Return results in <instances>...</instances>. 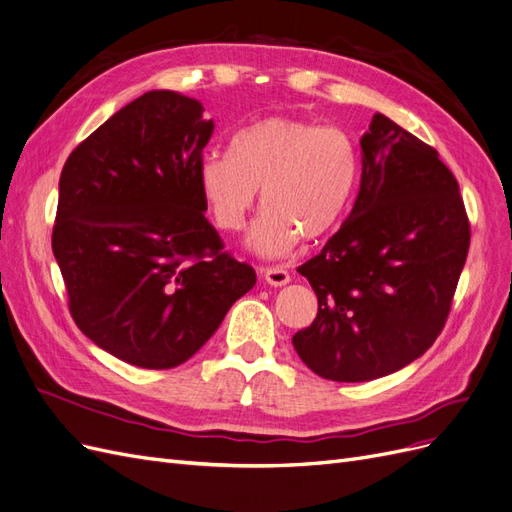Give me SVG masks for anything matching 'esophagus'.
<instances>
[{"label":"esophagus","mask_w":512,"mask_h":512,"mask_svg":"<svg viewBox=\"0 0 512 512\" xmlns=\"http://www.w3.org/2000/svg\"><path fill=\"white\" fill-rule=\"evenodd\" d=\"M265 282L271 286H286L290 282V273L286 267H267L265 269Z\"/></svg>","instance_id":"obj_1"}]
</instances>
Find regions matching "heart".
<instances>
[{
	"label": "heart",
	"instance_id": "obj_1",
	"mask_svg": "<svg viewBox=\"0 0 512 512\" xmlns=\"http://www.w3.org/2000/svg\"><path fill=\"white\" fill-rule=\"evenodd\" d=\"M356 181L359 151L335 126L273 115L241 130L230 153H211L198 166V185L213 222L243 228L258 203L267 211L247 245L265 256H284L299 237L318 241L344 218Z\"/></svg>",
	"mask_w": 512,
	"mask_h": 512
}]
</instances>
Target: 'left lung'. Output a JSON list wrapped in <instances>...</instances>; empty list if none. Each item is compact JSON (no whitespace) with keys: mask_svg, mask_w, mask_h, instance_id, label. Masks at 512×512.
Wrapping results in <instances>:
<instances>
[{"mask_svg":"<svg viewBox=\"0 0 512 512\" xmlns=\"http://www.w3.org/2000/svg\"><path fill=\"white\" fill-rule=\"evenodd\" d=\"M348 220L297 271L318 314L294 333L320 378L367 382L406 367L442 333L470 250L457 179L438 151L380 113L361 136Z\"/></svg>","mask_w":512,"mask_h":512,"instance_id":"8db88e82","label":"left lung"}]
</instances>
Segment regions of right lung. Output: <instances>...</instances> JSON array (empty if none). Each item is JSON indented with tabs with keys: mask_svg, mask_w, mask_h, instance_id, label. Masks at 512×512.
<instances>
[{
	"mask_svg": "<svg viewBox=\"0 0 512 512\" xmlns=\"http://www.w3.org/2000/svg\"><path fill=\"white\" fill-rule=\"evenodd\" d=\"M211 134L198 100L147 91L61 170L53 254L70 314L130 365L185 363L256 284L205 218L198 166Z\"/></svg>",
	"mask_w": 512,
	"mask_h": 512,
	"instance_id": "right-lung-1",
	"label": "right lung"
}]
</instances>
